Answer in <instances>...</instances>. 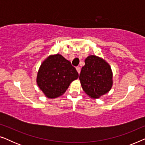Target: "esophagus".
<instances>
[{"label":"esophagus","mask_w":145,"mask_h":145,"mask_svg":"<svg viewBox=\"0 0 145 145\" xmlns=\"http://www.w3.org/2000/svg\"><path fill=\"white\" fill-rule=\"evenodd\" d=\"M76 69L77 72H78V74H80V67H77L76 68Z\"/></svg>","instance_id":"1"}]
</instances>
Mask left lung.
I'll use <instances>...</instances> for the list:
<instances>
[{
  "mask_svg": "<svg viewBox=\"0 0 145 145\" xmlns=\"http://www.w3.org/2000/svg\"><path fill=\"white\" fill-rule=\"evenodd\" d=\"M79 79L83 90L91 98H100L113 86V73L110 65L96 55H89L84 61Z\"/></svg>",
  "mask_w": 145,
  "mask_h": 145,
  "instance_id": "obj_1",
  "label": "left lung"
}]
</instances>
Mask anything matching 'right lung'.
<instances>
[{
    "label": "right lung",
    "instance_id": "obj_1",
    "mask_svg": "<svg viewBox=\"0 0 145 145\" xmlns=\"http://www.w3.org/2000/svg\"><path fill=\"white\" fill-rule=\"evenodd\" d=\"M78 78V73L70 61L62 55H51L41 63L36 82L48 98H55L66 92L71 83Z\"/></svg>",
    "mask_w": 145,
    "mask_h": 145
}]
</instances>
